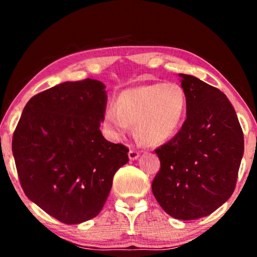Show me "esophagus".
Masks as SVG:
<instances>
[{
	"label": "esophagus",
	"instance_id": "obj_1",
	"mask_svg": "<svg viewBox=\"0 0 257 257\" xmlns=\"http://www.w3.org/2000/svg\"><path fill=\"white\" fill-rule=\"evenodd\" d=\"M128 156H129V160H130V161H134V160H137V159L139 158V153H138V152H137L136 150L132 149V150L129 151Z\"/></svg>",
	"mask_w": 257,
	"mask_h": 257
}]
</instances>
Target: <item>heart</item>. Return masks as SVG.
<instances>
[{"label": "heart", "instance_id": "1", "mask_svg": "<svg viewBox=\"0 0 257 257\" xmlns=\"http://www.w3.org/2000/svg\"><path fill=\"white\" fill-rule=\"evenodd\" d=\"M186 108V94L179 85L156 82L121 92L115 106L110 105L104 111L103 124L113 136H122L135 123L143 142L161 145L179 132Z\"/></svg>", "mask_w": 257, "mask_h": 257}]
</instances>
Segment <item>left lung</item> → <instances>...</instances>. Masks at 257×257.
<instances>
[{"instance_id": "8db88e82", "label": "left lung", "mask_w": 257, "mask_h": 257, "mask_svg": "<svg viewBox=\"0 0 257 257\" xmlns=\"http://www.w3.org/2000/svg\"><path fill=\"white\" fill-rule=\"evenodd\" d=\"M187 118L167 144L155 150L161 169L152 190L178 220H195L231 196L243 155V135L231 103L215 87L179 73Z\"/></svg>"}]
</instances>
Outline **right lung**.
Returning a JSON list of instances; mask_svg holds the SVG:
<instances>
[{
  "label": "right lung",
  "mask_w": 257,
  "mask_h": 257,
  "mask_svg": "<svg viewBox=\"0 0 257 257\" xmlns=\"http://www.w3.org/2000/svg\"><path fill=\"white\" fill-rule=\"evenodd\" d=\"M106 102L101 81L62 82L30 98L15 130L12 153L26 196L63 223L96 216L129 161L127 147L99 130Z\"/></svg>",
  "instance_id": "1"
}]
</instances>
